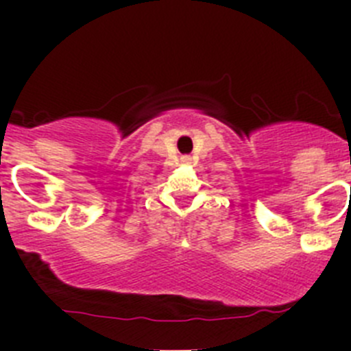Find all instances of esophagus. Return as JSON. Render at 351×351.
Instances as JSON below:
<instances>
[{
    "instance_id": "34e87169",
    "label": "esophagus",
    "mask_w": 351,
    "mask_h": 351,
    "mask_svg": "<svg viewBox=\"0 0 351 351\" xmlns=\"http://www.w3.org/2000/svg\"><path fill=\"white\" fill-rule=\"evenodd\" d=\"M184 161H188V158H184Z\"/></svg>"
}]
</instances>
